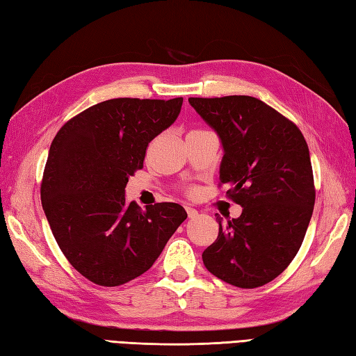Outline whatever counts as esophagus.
Wrapping results in <instances>:
<instances>
[{
  "mask_svg": "<svg viewBox=\"0 0 356 356\" xmlns=\"http://www.w3.org/2000/svg\"><path fill=\"white\" fill-rule=\"evenodd\" d=\"M186 213H188V217H190V218H195L199 216V211H195L194 208H190V207H186Z\"/></svg>",
  "mask_w": 356,
  "mask_h": 356,
  "instance_id": "34e87169",
  "label": "esophagus"
}]
</instances>
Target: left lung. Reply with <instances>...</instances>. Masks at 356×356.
<instances>
[{"label":"left lung","mask_w":356,"mask_h":356,"mask_svg":"<svg viewBox=\"0 0 356 356\" xmlns=\"http://www.w3.org/2000/svg\"><path fill=\"white\" fill-rule=\"evenodd\" d=\"M223 147L220 184L240 205L232 220L218 217V236L202 254L223 282L252 289L289 266L314 213L311 156L298 127L252 96L190 97Z\"/></svg>","instance_id":"left-lung-1"}]
</instances>
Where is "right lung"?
<instances>
[{"label": "right lung", "mask_w": 356, "mask_h": 356, "mask_svg": "<svg viewBox=\"0 0 356 356\" xmlns=\"http://www.w3.org/2000/svg\"><path fill=\"white\" fill-rule=\"evenodd\" d=\"M184 97H118L70 119L53 139L41 202L72 266L99 286H119L147 272L186 218L179 203L142 208L125 200L148 143L174 124Z\"/></svg>", "instance_id": "obj_1"}]
</instances>
